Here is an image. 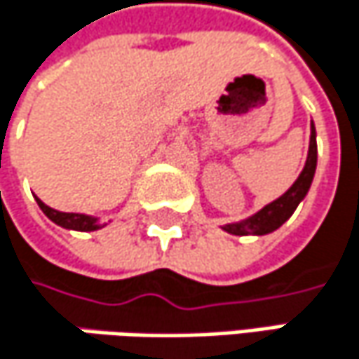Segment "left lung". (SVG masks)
I'll return each mask as SVG.
<instances>
[{
    "mask_svg": "<svg viewBox=\"0 0 359 359\" xmlns=\"http://www.w3.org/2000/svg\"><path fill=\"white\" fill-rule=\"evenodd\" d=\"M314 172H316V133H314V126H312L308 160H306V166H304L299 179L293 182V187L283 197H278L276 201H272L264 210H259L248 222L229 224V226H224V231H229L233 235H241V237L243 235H266V233L276 231L295 212L299 201L306 197V193H308V189L312 184V179H314Z\"/></svg>",
    "mask_w": 359,
    "mask_h": 359,
    "instance_id": "8db88e82",
    "label": "left lung"
}]
</instances>
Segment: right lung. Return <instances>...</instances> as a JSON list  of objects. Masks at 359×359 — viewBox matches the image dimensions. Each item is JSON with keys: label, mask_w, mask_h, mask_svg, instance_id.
Returning a JSON list of instances; mask_svg holds the SVG:
<instances>
[{"label": "right lung", "mask_w": 359, "mask_h": 359, "mask_svg": "<svg viewBox=\"0 0 359 359\" xmlns=\"http://www.w3.org/2000/svg\"><path fill=\"white\" fill-rule=\"evenodd\" d=\"M36 203H39V208L43 210V214H45L49 220H53L55 224H60V226H64V229H72V231H95V229H100V224H97L95 218H89V216H85V214H66V212H57V210L45 205L39 197H36Z\"/></svg>", "instance_id": "obj_1"}]
</instances>
